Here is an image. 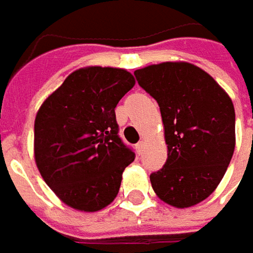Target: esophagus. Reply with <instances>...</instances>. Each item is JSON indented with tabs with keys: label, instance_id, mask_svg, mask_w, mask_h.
Here are the masks:
<instances>
[{
	"label": "esophagus",
	"instance_id": "1",
	"mask_svg": "<svg viewBox=\"0 0 253 253\" xmlns=\"http://www.w3.org/2000/svg\"><path fill=\"white\" fill-rule=\"evenodd\" d=\"M143 145H145V143H143V141L138 142V143H136V152H138L139 155H141L142 152H143Z\"/></svg>",
	"mask_w": 253,
	"mask_h": 253
}]
</instances>
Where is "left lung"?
Returning a JSON list of instances; mask_svg holds the SVG:
<instances>
[{"mask_svg":"<svg viewBox=\"0 0 253 253\" xmlns=\"http://www.w3.org/2000/svg\"><path fill=\"white\" fill-rule=\"evenodd\" d=\"M133 74L159 104L168 145L166 163L151 174L152 187L173 207L196 206L217 189L234 155V104L191 63L152 64Z\"/></svg>","mask_w":253,"mask_h":253,"instance_id":"8db88e82","label":"left lung"}]
</instances>
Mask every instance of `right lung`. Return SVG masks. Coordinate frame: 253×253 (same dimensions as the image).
Returning a JSON list of instances; mask_svg holds the SVG:
<instances>
[{
	"mask_svg": "<svg viewBox=\"0 0 253 253\" xmlns=\"http://www.w3.org/2000/svg\"><path fill=\"white\" fill-rule=\"evenodd\" d=\"M133 85L124 69H79L36 114V166L69 207L94 212L117 197L135 153L118 135L115 107Z\"/></svg>",
	"mask_w": 253,
	"mask_h": 253,
	"instance_id": "right-lung-1",
	"label": "right lung"
}]
</instances>
